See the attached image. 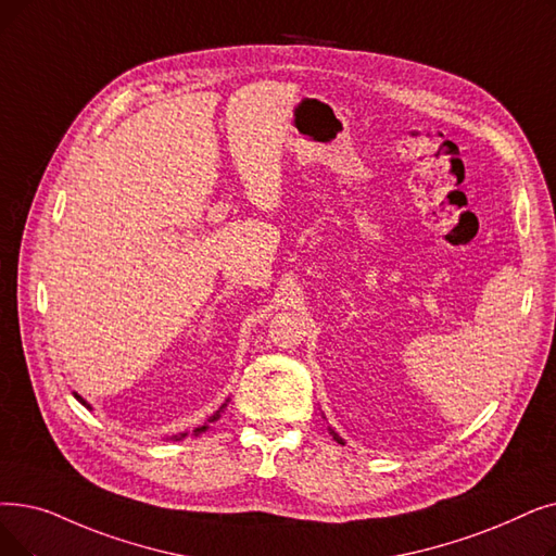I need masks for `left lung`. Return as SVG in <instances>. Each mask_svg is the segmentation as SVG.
Segmentation results:
<instances>
[{
    "mask_svg": "<svg viewBox=\"0 0 556 556\" xmlns=\"http://www.w3.org/2000/svg\"><path fill=\"white\" fill-rule=\"evenodd\" d=\"M331 433H333V431H331ZM333 439H336V441H338V443H343V441H341V439H338V433H333Z\"/></svg>",
    "mask_w": 556,
    "mask_h": 556,
    "instance_id": "obj_1",
    "label": "left lung"
}]
</instances>
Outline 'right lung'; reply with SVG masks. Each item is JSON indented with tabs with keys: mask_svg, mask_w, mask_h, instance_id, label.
<instances>
[{
	"mask_svg": "<svg viewBox=\"0 0 556 556\" xmlns=\"http://www.w3.org/2000/svg\"><path fill=\"white\" fill-rule=\"evenodd\" d=\"M75 397H77V400H79V402H81L84 406H88V402H86V400H81V395H77V393H75ZM218 418H220V412H218V414H215V416H213V418H211L208 422H213V420H218ZM204 429H206V425H204V427H198V429H195V433H200V431H204ZM184 437H186V433H181V437H179V439H184Z\"/></svg>",
	"mask_w": 556,
	"mask_h": 556,
	"instance_id": "add662e5",
	"label": "right lung"
}]
</instances>
